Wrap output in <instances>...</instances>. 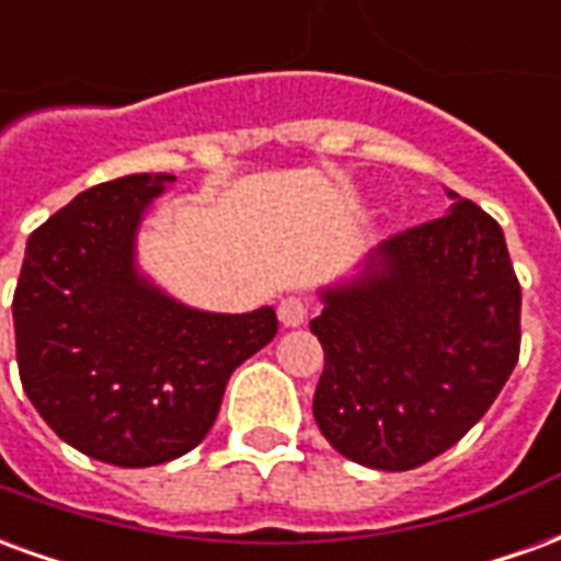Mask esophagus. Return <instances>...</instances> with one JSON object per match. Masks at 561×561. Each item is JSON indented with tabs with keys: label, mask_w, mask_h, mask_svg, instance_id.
Returning a JSON list of instances; mask_svg holds the SVG:
<instances>
[{
	"label": "esophagus",
	"mask_w": 561,
	"mask_h": 561,
	"mask_svg": "<svg viewBox=\"0 0 561 561\" xmlns=\"http://www.w3.org/2000/svg\"><path fill=\"white\" fill-rule=\"evenodd\" d=\"M309 316V306L300 297H285L279 304V321L285 328H300Z\"/></svg>",
	"instance_id": "1"
}]
</instances>
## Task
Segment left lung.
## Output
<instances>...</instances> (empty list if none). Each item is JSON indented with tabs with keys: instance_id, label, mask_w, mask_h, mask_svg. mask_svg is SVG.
<instances>
[{
	"instance_id": "1",
	"label": "left lung",
	"mask_w": 561,
	"mask_h": 561,
	"mask_svg": "<svg viewBox=\"0 0 561 561\" xmlns=\"http://www.w3.org/2000/svg\"><path fill=\"white\" fill-rule=\"evenodd\" d=\"M457 197V195H454ZM517 273L499 221L459 201L393 233L364 276L324 291L312 414L342 457L409 471L457 445L519 357Z\"/></svg>"
}]
</instances>
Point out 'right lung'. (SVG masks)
<instances>
[{
  "label": "right lung",
  "instance_id": "1",
  "mask_svg": "<svg viewBox=\"0 0 561 561\" xmlns=\"http://www.w3.org/2000/svg\"><path fill=\"white\" fill-rule=\"evenodd\" d=\"M176 176L92 185L30 233L14 288L23 390L80 454L123 469L188 454L216 423L228 378L276 336V312L213 316L135 270V231Z\"/></svg>",
  "mask_w": 561,
  "mask_h": 561
}]
</instances>
